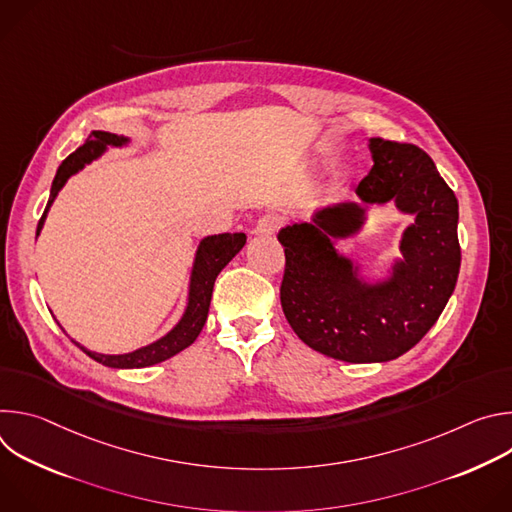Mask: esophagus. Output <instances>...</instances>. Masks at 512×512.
Here are the masks:
<instances>
[{"label":"esophagus","instance_id":"esophagus-1","mask_svg":"<svg viewBox=\"0 0 512 512\" xmlns=\"http://www.w3.org/2000/svg\"><path fill=\"white\" fill-rule=\"evenodd\" d=\"M279 225H281V218H279V216H275V214H265V216H261L259 221H257L255 233H257V235H263V237H269V235H273V233L279 229Z\"/></svg>","mask_w":512,"mask_h":512}]
</instances>
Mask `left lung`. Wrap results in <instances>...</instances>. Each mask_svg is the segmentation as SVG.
<instances>
[{"instance_id":"8db88e82","label":"left lung","mask_w":512,"mask_h":512,"mask_svg":"<svg viewBox=\"0 0 512 512\" xmlns=\"http://www.w3.org/2000/svg\"><path fill=\"white\" fill-rule=\"evenodd\" d=\"M373 168L360 202L314 212L312 223L279 231L285 251L281 308L310 348L344 362H387L413 348L444 312L460 273L458 198L433 160L413 143L373 137ZM393 199L416 216L402 238L392 277L369 284L333 247L355 234L369 203Z\"/></svg>"}]
</instances>
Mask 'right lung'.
Returning <instances> with one entry per match:
<instances>
[{"label":"right lung","instance_id":"1","mask_svg":"<svg viewBox=\"0 0 512 512\" xmlns=\"http://www.w3.org/2000/svg\"><path fill=\"white\" fill-rule=\"evenodd\" d=\"M129 143L127 137L123 135H115L109 131H93L89 135V139L81 145L79 150L72 152L58 168L52 188H50V198L46 204V210L38 223V231L36 237L40 235L48 208L52 206L56 194L60 192V188L66 184V180L70 176H75L77 172H81L87 164H91L93 160H97L105 150L107 145H113V148H121V145ZM247 243L245 233H223V235H210L204 237L196 249V257H194V265H192V275H190V287H188V304L186 310L180 318V322L160 340L137 348L133 352L127 354H99V352H91L85 346H81L79 342H75L77 346H81L93 360L105 364V367L111 369H143V367H152V364H158L162 360L172 358L174 354L182 352L184 348H188L200 334L206 316H208V308H210V298H212V287H214V279L216 275L225 269V265L243 249V245Z\"/></svg>","mask_w":512,"mask_h":512}]
</instances>
